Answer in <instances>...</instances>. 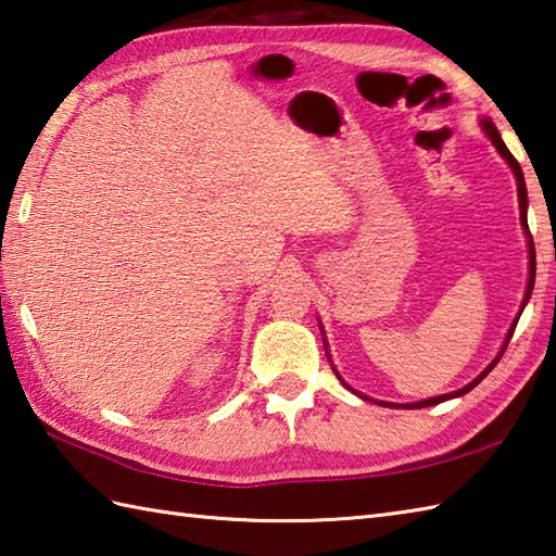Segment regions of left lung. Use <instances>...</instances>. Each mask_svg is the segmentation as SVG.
<instances>
[{
	"mask_svg": "<svg viewBox=\"0 0 556 556\" xmlns=\"http://www.w3.org/2000/svg\"><path fill=\"white\" fill-rule=\"evenodd\" d=\"M482 128H485V134L492 138V143H494V148L500 150V155L509 162V167L514 169V174H516V181H518V203H521V222H523V229H526V233H528V245H530V279H528V291H526V299H523V305H521V313H523V308H526V303H528V299H530V293H533V287H535V245H533V236H530V229H528V219H526V207H528V193H526V181H523V172H521V164L516 162V157L511 155L509 152V148L504 146V140H502V136H500V131L497 128H494V124L492 122H482ZM514 329H516V323L511 325V329H509V334H506V341H504V346H502V351H500V356L494 358L488 368H485V372H480V377H476L473 382L470 384H466L464 389H458V392H452V394H444V396H434V399H428V401H418V404H408L406 408H425V406H434V404H440V401H446V399H454V396H460V394H466V392H470V389H473L476 384H480L482 380H485L488 377V372L494 368V365L500 363V358H502V353L506 351V346H509V339L514 337ZM365 399V396H363ZM384 406V404H382Z\"/></svg>",
	"mask_w": 556,
	"mask_h": 556,
	"instance_id": "1",
	"label": "left lung"
}]
</instances>
